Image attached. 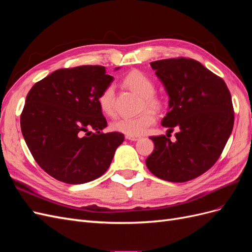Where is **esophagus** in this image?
<instances>
[{"label": "esophagus", "instance_id": "34e87169", "mask_svg": "<svg viewBox=\"0 0 252 252\" xmlns=\"http://www.w3.org/2000/svg\"><path fill=\"white\" fill-rule=\"evenodd\" d=\"M126 139L129 141H139L140 136H134V135H126Z\"/></svg>", "mask_w": 252, "mask_h": 252}]
</instances>
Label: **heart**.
<instances>
[{
    "mask_svg": "<svg viewBox=\"0 0 252 252\" xmlns=\"http://www.w3.org/2000/svg\"><path fill=\"white\" fill-rule=\"evenodd\" d=\"M125 85L132 90L133 93L143 97L142 113L131 118H121L114 121L111 127L114 131L121 132L126 135L139 136L146 132L147 129L156 123V116L152 110H158L162 107V100L156 94V84L148 75L142 71H132L128 73L124 79ZM114 91L116 87L110 84L106 87L98 96V105L103 113L107 116L114 114Z\"/></svg>",
    "mask_w": 252,
    "mask_h": 252,
    "instance_id": "b5f03b06",
    "label": "heart"
}]
</instances>
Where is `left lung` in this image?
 <instances>
[{
  "mask_svg": "<svg viewBox=\"0 0 252 252\" xmlns=\"http://www.w3.org/2000/svg\"><path fill=\"white\" fill-rule=\"evenodd\" d=\"M150 66L169 96V110L162 120L167 134L178 129L171 142L150 136L154 152L146 166L156 177L182 183L210 169L218 161L233 128L231 95L225 82L192 59L151 62Z\"/></svg>",
  "mask_w": 252,
  "mask_h": 252,
  "instance_id": "1",
  "label": "left lung"
}]
</instances>
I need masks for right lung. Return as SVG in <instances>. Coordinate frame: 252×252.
<instances>
[{
  "label": "right lung",
  "mask_w": 252,
  "mask_h": 252,
  "mask_svg": "<svg viewBox=\"0 0 252 252\" xmlns=\"http://www.w3.org/2000/svg\"><path fill=\"white\" fill-rule=\"evenodd\" d=\"M112 81L104 66L84 65L53 71L29 90L22 133L35 162L52 178L84 184L109 168L124 141L121 132H101L107 122L98 96Z\"/></svg>",
  "instance_id": "obj_1"
}]
</instances>
